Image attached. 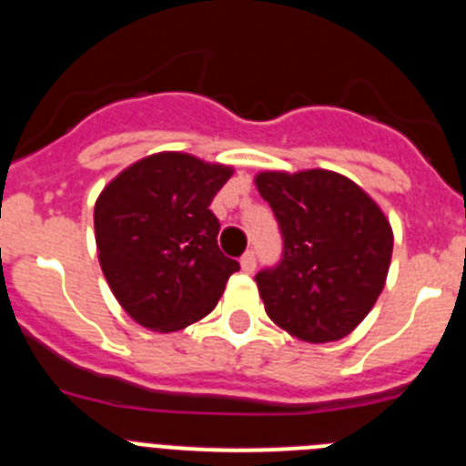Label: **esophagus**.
Wrapping results in <instances>:
<instances>
[{
	"label": "esophagus",
	"mask_w": 466,
	"mask_h": 466,
	"mask_svg": "<svg viewBox=\"0 0 466 466\" xmlns=\"http://www.w3.org/2000/svg\"><path fill=\"white\" fill-rule=\"evenodd\" d=\"M240 268L245 270V273H254V268H257V257H254V252L242 254V258H240Z\"/></svg>",
	"instance_id": "obj_1"
}]
</instances>
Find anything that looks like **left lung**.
<instances>
[{
    "instance_id": "1",
    "label": "left lung",
    "mask_w": 466,
    "mask_h": 466,
    "mask_svg": "<svg viewBox=\"0 0 466 466\" xmlns=\"http://www.w3.org/2000/svg\"><path fill=\"white\" fill-rule=\"evenodd\" d=\"M282 230V261L257 275L268 317L306 343L355 331L376 306L392 258V226L369 193L331 170L254 177Z\"/></svg>"
}]
</instances>
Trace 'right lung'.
Returning a JSON list of instances; mask_svg holds the SVG:
<instances>
[{
    "label": "right lung",
    "instance_id": "right-lung-1",
    "mask_svg": "<svg viewBox=\"0 0 466 466\" xmlns=\"http://www.w3.org/2000/svg\"><path fill=\"white\" fill-rule=\"evenodd\" d=\"M233 167L160 151L116 175L95 203V242L109 289L135 322L170 333L219 303L240 263L217 245L209 203Z\"/></svg>",
    "mask_w": 466,
    "mask_h": 466
}]
</instances>
